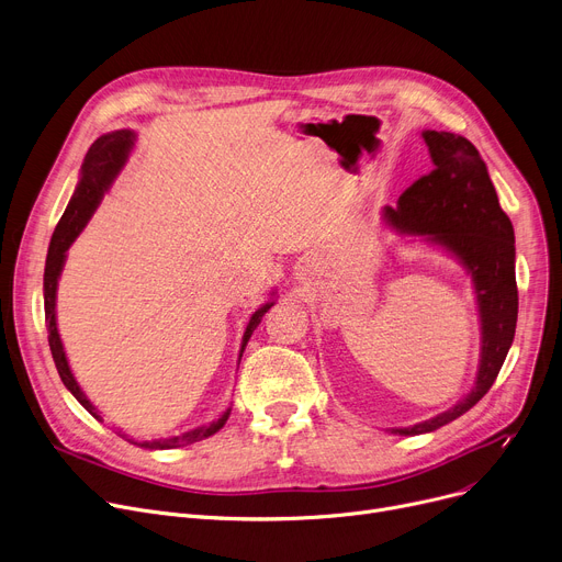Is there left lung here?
Masks as SVG:
<instances>
[{
	"label": "left lung",
	"instance_id": "obj_1",
	"mask_svg": "<svg viewBox=\"0 0 562 562\" xmlns=\"http://www.w3.org/2000/svg\"><path fill=\"white\" fill-rule=\"evenodd\" d=\"M422 138L434 170L404 190L397 209L385 206L383 217L400 234L422 236L463 262L479 302L481 360L465 400L415 426L390 428L400 436L431 434L479 404L504 366L517 324L515 231L479 149L449 131H422Z\"/></svg>",
	"mask_w": 562,
	"mask_h": 562
}]
</instances>
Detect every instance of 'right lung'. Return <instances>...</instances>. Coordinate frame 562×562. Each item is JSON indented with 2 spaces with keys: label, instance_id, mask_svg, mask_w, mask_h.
<instances>
[{
  "label": "right lung",
  "instance_id": "right-lung-1",
  "mask_svg": "<svg viewBox=\"0 0 562 562\" xmlns=\"http://www.w3.org/2000/svg\"><path fill=\"white\" fill-rule=\"evenodd\" d=\"M136 134L128 128H120V131H111V134L99 136L81 165V179L77 183V190L72 194V200L65 209L63 217L58 220L56 228H54V236L49 243V251H47V262H45V281H43V290H45V322H47V338H49V349H52V358L56 362V370L58 376L63 381V385L68 387L75 400L94 417V419H102L99 411L90 404V400L83 394V390L79 387L77 379L72 376V370L68 366V358H65L63 351V342L58 336V328H56V288H58V277L63 272L65 266V251L70 249V245L77 240V236L83 231V226L88 224L90 215L94 213V209L102 202L104 192L111 188L113 179L120 175V170L124 168V162L128 158L131 147H134ZM274 306V302L262 304L249 319L247 328H245V336H243V345H240V358L243 351L254 334V328L260 324L262 315H266L270 308ZM240 362V360H238ZM231 415V408H226L215 422L204 424V426H196L192 431H186L181 436L175 438H162V440H151V442H134L147 449H175V447H183V445H192V442H200L213 434H217L220 428L226 424Z\"/></svg>",
  "mask_w": 562,
  "mask_h": 562
}]
</instances>
